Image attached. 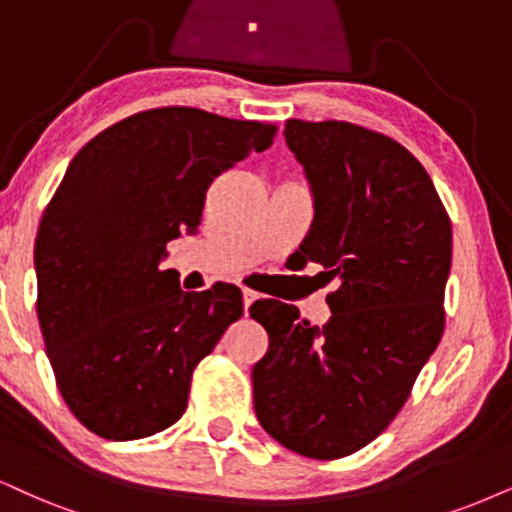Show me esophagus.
Wrapping results in <instances>:
<instances>
[{
    "label": "esophagus",
    "mask_w": 512,
    "mask_h": 512,
    "mask_svg": "<svg viewBox=\"0 0 512 512\" xmlns=\"http://www.w3.org/2000/svg\"><path fill=\"white\" fill-rule=\"evenodd\" d=\"M258 296H261V294H256L254 289H244V292H242V299H244V311H246V313H249V306L254 304V301L258 299Z\"/></svg>",
    "instance_id": "esophagus-1"
}]
</instances>
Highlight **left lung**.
<instances>
[{
  "mask_svg": "<svg viewBox=\"0 0 512 512\" xmlns=\"http://www.w3.org/2000/svg\"><path fill=\"white\" fill-rule=\"evenodd\" d=\"M315 197L301 263H320L330 320L275 299L251 306L270 346L251 370L270 437L306 458L356 453L387 430L444 334L451 220L422 163L346 121L285 123Z\"/></svg>",
  "mask_w": 512,
  "mask_h": 512,
  "instance_id": "left-lung-1",
  "label": "left lung"
}]
</instances>
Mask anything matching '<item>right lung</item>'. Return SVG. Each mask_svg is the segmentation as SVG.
Listing matches in <instances>:
<instances>
[{
  "label": "right lung",
  "instance_id": "1",
  "mask_svg": "<svg viewBox=\"0 0 512 512\" xmlns=\"http://www.w3.org/2000/svg\"><path fill=\"white\" fill-rule=\"evenodd\" d=\"M275 132L163 106L75 154L37 230V320L56 387L90 432L130 441L182 418L194 368L244 304L223 282L182 292L161 261L170 239L197 232L211 182Z\"/></svg>",
  "mask_w": 512,
  "mask_h": 512
}]
</instances>
